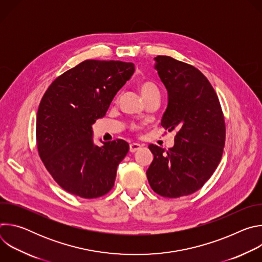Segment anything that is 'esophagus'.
Masks as SVG:
<instances>
[{
  "label": "esophagus",
  "mask_w": 262,
  "mask_h": 262,
  "mask_svg": "<svg viewBox=\"0 0 262 262\" xmlns=\"http://www.w3.org/2000/svg\"><path fill=\"white\" fill-rule=\"evenodd\" d=\"M141 145L140 144H138V143H132L130 145H129V151L130 152H135V151H137V150H139V149H141Z\"/></svg>",
  "instance_id": "esophagus-1"
}]
</instances>
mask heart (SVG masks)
Wrapping results in <instances>:
<instances>
[{"label":"heart","mask_w":262,"mask_h":262,"mask_svg":"<svg viewBox=\"0 0 262 262\" xmlns=\"http://www.w3.org/2000/svg\"><path fill=\"white\" fill-rule=\"evenodd\" d=\"M138 88L144 98L147 97L148 95H150L151 93L158 91L157 86L151 82H141V83H139Z\"/></svg>","instance_id":"obj_1"}]
</instances>
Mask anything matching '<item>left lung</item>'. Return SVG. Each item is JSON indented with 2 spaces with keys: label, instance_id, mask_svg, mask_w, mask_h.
<instances>
[{
  "label": "left lung",
  "instance_id": "obj_1",
  "mask_svg": "<svg viewBox=\"0 0 262 262\" xmlns=\"http://www.w3.org/2000/svg\"><path fill=\"white\" fill-rule=\"evenodd\" d=\"M155 60L168 91L161 124L176 136L168 150L148 146L155 158L146 174L157 194L178 198L197 192L213 174L225 146V120L214 89L199 69L169 56Z\"/></svg>",
  "mask_w": 262,
  "mask_h": 262
}]
</instances>
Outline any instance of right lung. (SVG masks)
<instances>
[{
  "label": "right lung",
  "mask_w": 262,
  "mask_h": 262,
  "mask_svg": "<svg viewBox=\"0 0 262 262\" xmlns=\"http://www.w3.org/2000/svg\"><path fill=\"white\" fill-rule=\"evenodd\" d=\"M134 71L133 63L86 60L58 77L42 96L36 119L37 149L66 192L92 199L114 186L129 145L118 139L96 146L92 124L105 115Z\"/></svg>",
  "instance_id": "add662e5"
}]
</instances>
